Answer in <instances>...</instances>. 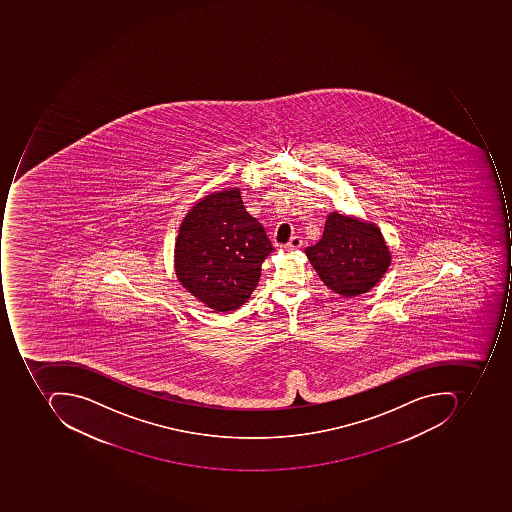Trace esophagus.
Segmentation results:
<instances>
[{
  "label": "esophagus",
  "instance_id": "1",
  "mask_svg": "<svg viewBox=\"0 0 512 512\" xmlns=\"http://www.w3.org/2000/svg\"><path fill=\"white\" fill-rule=\"evenodd\" d=\"M301 244H303V241H301L300 237H291V240H289V243L284 248L288 249V251H294V249H300Z\"/></svg>",
  "mask_w": 512,
  "mask_h": 512
}]
</instances>
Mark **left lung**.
I'll return each mask as SVG.
<instances>
[{
	"instance_id": "8db88e82",
	"label": "left lung",
	"mask_w": 512,
	"mask_h": 512,
	"mask_svg": "<svg viewBox=\"0 0 512 512\" xmlns=\"http://www.w3.org/2000/svg\"><path fill=\"white\" fill-rule=\"evenodd\" d=\"M304 252L321 281L343 297L374 288L391 263L377 226L337 212L326 218L321 240Z\"/></svg>"
}]
</instances>
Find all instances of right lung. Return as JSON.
Masks as SVG:
<instances>
[{
  "label": "right lung",
  "instance_id": "1",
  "mask_svg": "<svg viewBox=\"0 0 512 512\" xmlns=\"http://www.w3.org/2000/svg\"><path fill=\"white\" fill-rule=\"evenodd\" d=\"M274 251L238 189L203 198L186 215L175 243V272L184 288L215 312L240 308Z\"/></svg>",
  "mask_w": 512,
  "mask_h": 512
}]
</instances>
